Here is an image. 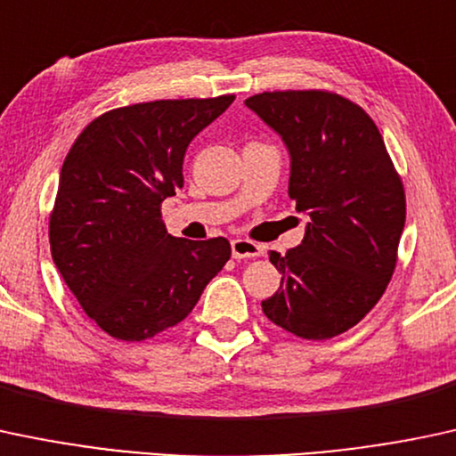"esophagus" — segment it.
I'll use <instances>...</instances> for the list:
<instances>
[{
    "label": "esophagus",
    "mask_w": 456,
    "mask_h": 456,
    "mask_svg": "<svg viewBox=\"0 0 456 456\" xmlns=\"http://www.w3.org/2000/svg\"><path fill=\"white\" fill-rule=\"evenodd\" d=\"M265 248L260 243L249 241V239H234L232 241V256L234 258H256V256H263Z\"/></svg>",
    "instance_id": "34e87169"
}]
</instances>
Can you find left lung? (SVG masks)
Returning <instances> with one entry per match:
<instances>
[{"label": "left lung", "instance_id": "left-lung-1", "mask_svg": "<svg viewBox=\"0 0 456 456\" xmlns=\"http://www.w3.org/2000/svg\"><path fill=\"white\" fill-rule=\"evenodd\" d=\"M290 152L289 196L310 222L301 245L269 260L282 273L265 316L304 340L351 330L390 284L405 228V187L372 118L330 90L245 99Z\"/></svg>", "mask_w": 456, "mask_h": 456}]
</instances>
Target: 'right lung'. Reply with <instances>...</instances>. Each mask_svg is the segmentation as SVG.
<instances>
[{
	"label": "right lung",
	"instance_id": "1",
	"mask_svg": "<svg viewBox=\"0 0 456 456\" xmlns=\"http://www.w3.org/2000/svg\"><path fill=\"white\" fill-rule=\"evenodd\" d=\"M232 101L222 94L116 107L70 146L49 215L51 256L111 338L140 342L178 325L230 260L228 239L167 234L161 202L185 183L189 142Z\"/></svg>",
	"mask_w": 456,
	"mask_h": 456
}]
</instances>
